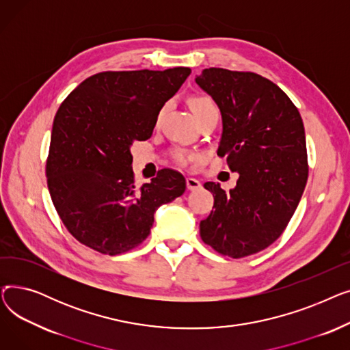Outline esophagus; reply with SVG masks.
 Wrapping results in <instances>:
<instances>
[{
  "label": "esophagus",
  "instance_id": "34e87169",
  "mask_svg": "<svg viewBox=\"0 0 350 350\" xmlns=\"http://www.w3.org/2000/svg\"><path fill=\"white\" fill-rule=\"evenodd\" d=\"M186 185H187L189 190H198V189H201V183L197 178H193V177H187L186 178Z\"/></svg>",
  "mask_w": 350,
  "mask_h": 350
}]
</instances>
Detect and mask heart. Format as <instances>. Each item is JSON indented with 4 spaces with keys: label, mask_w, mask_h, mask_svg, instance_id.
Returning a JSON list of instances; mask_svg holds the SVG:
<instances>
[{
    "label": "heart",
    "mask_w": 350,
    "mask_h": 350,
    "mask_svg": "<svg viewBox=\"0 0 350 350\" xmlns=\"http://www.w3.org/2000/svg\"><path fill=\"white\" fill-rule=\"evenodd\" d=\"M193 112L196 113L197 118H200L203 113H206L207 110L210 109H215V103L210 96L206 95H197L191 99L190 102ZM170 157L172 160L177 164V165H187L189 163H191L196 159V154L191 152H187L185 149H180V147H174V149L170 152Z\"/></svg>",
    "instance_id": "heart-1"
}]
</instances>
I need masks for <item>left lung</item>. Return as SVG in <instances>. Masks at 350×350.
Returning <instances> with one entry per match:
<instances>
[{"instance_id": "1", "label": "left lung", "mask_w": 350, "mask_h": 350, "mask_svg": "<svg viewBox=\"0 0 350 350\" xmlns=\"http://www.w3.org/2000/svg\"><path fill=\"white\" fill-rule=\"evenodd\" d=\"M196 82L221 110L217 154L240 174L230 191L204 185L214 206L200 235L218 254L244 258L277 241L299 204L309 172L304 122L285 92L258 73L208 68Z\"/></svg>"}]
</instances>
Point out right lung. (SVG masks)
I'll list each match as a JSON object with an SVG mask.
<instances>
[{"mask_svg":"<svg viewBox=\"0 0 350 350\" xmlns=\"http://www.w3.org/2000/svg\"><path fill=\"white\" fill-rule=\"evenodd\" d=\"M191 73L106 70L85 79L53 119L46 183L66 230L100 254L119 255L150 234L156 210L186 190L181 173L161 169L135 185L131 146L147 140L167 102Z\"/></svg>","mask_w":350,"mask_h":350,"instance_id":"1","label":"right lung"}]
</instances>
